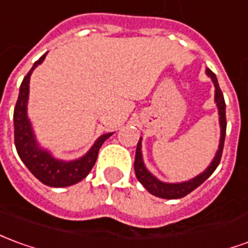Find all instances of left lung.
Listing matches in <instances>:
<instances>
[{
  "mask_svg": "<svg viewBox=\"0 0 248 248\" xmlns=\"http://www.w3.org/2000/svg\"><path fill=\"white\" fill-rule=\"evenodd\" d=\"M207 75L211 76L212 82L215 84V102L219 108V118H220V127H221V137H220V145H219V150L215 155L212 164L207 168L205 172H202V174H199L197 177L192 178L189 181L185 183H180V184H166V183H161L160 180L154 177L152 173H149V170L143 165L142 161V153H141V140L138 141L136 150V161H134V170H136V176L138 178V181L141 183L146 189L157 197H162V199H180L184 197L186 195H189L192 190H195L197 186L207 180V178L215 172V169L217 168V165L220 164L221 154H223V148H224V140H226V129H227V121H226V102H224V96L221 93L220 87L216 76L211 70H207Z\"/></svg>",
  "mask_w": 248,
  "mask_h": 248,
  "instance_id": "left-lung-1",
  "label": "left lung"
}]
</instances>
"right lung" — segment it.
<instances>
[{"label": "right lung", "instance_id": "obj_1", "mask_svg": "<svg viewBox=\"0 0 248 248\" xmlns=\"http://www.w3.org/2000/svg\"><path fill=\"white\" fill-rule=\"evenodd\" d=\"M44 58H46V53L33 64V67L25 75L20 86V94H18L15 114H13L15 145L20 158L34 177L48 186L62 188V186H70V185L76 184L87 176L90 170L93 169V166L95 165L100 146L111 136V133L100 136L86 155H83L79 160L70 161V162L55 160L48 152L37 146L33 131L27 117V102L28 94H29L31 74L40 63H43Z\"/></svg>", "mask_w": 248, "mask_h": 248}]
</instances>
